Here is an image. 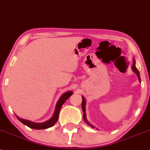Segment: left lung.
I'll list each match as a JSON object with an SVG mask.
<instances>
[{
	"instance_id": "1",
	"label": "left lung",
	"mask_w": 150,
	"mask_h": 150,
	"mask_svg": "<svg viewBox=\"0 0 150 150\" xmlns=\"http://www.w3.org/2000/svg\"><path fill=\"white\" fill-rule=\"evenodd\" d=\"M131 68H132V70L133 72H134L136 74L137 77H138V80L139 82H141V80H140V73H139V71L138 70V69H137L136 67V61H135V59H133V64H132V67H131ZM82 110L83 112H84V114H83V119H84V122H86V124H88V125L90 126L92 128H95L94 127H93V125H91V124L89 123V122H88L87 120H86V110H85V106H86V100H85V98H84V96H82Z\"/></svg>"
}]
</instances>
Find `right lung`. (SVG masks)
I'll list each match as a JSON object with an SVG mask.
<instances>
[{"mask_svg": "<svg viewBox=\"0 0 150 150\" xmlns=\"http://www.w3.org/2000/svg\"><path fill=\"white\" fill-rule=\"evenodd\" d=\"M73 91H66V92H65L64 93H63V94L61 95L60 98H59V100L57 101V105H56L55 110L53 115H52V117L50 119V120H47L45 122H41V123H36V122H31V121L24 120V119H22V118H19V117L17 116V115H16V117H17V118L20 121L21 123L24 124V125L27 126V127L30 128V129H48V128L53 127V126L57 123L58 119H59V112H60L61 106L63 105V104L66 102V100H67L70 96L73 94Z\"/></svg>", "mask_w": 150, "mask_h": 150, "instance_id": "right-lung-1", "label": "right lung"}]
</instances>
